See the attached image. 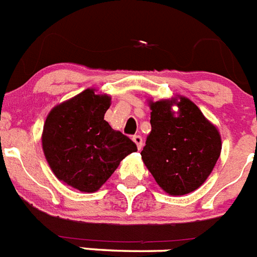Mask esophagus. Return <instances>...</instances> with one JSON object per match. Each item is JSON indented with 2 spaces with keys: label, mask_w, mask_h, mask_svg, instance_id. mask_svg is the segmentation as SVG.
I'll return each mask as SVG.
<instances>
[{
  "label": "esophagus",
  "mask_w": 257,
  "mask_h": 257,
  "mask_svg": "<svg viewBox=\"0 0 257 257\" xmlns=\"http://www.w3.org/2000/svg\"><path fill=\"white\" fill-rule=\"evenodd\" d=\"M133 141H135V144H136V145H137L139 150H141L142 145H144V142H142V137H141V136H140V135L133 136Z\"/></svg>",
  "instance_id": "esophagus-1"
}]
</instances>
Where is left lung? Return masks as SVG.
I'll use <instances>...</instances> for the list:
<instances>
[{"label": "left lung", "mask_w": 257, "mask_h": 257, "mask_svg": "<svg viewBox=\"0 0 257 257\" xmlns=\"http://www.w3.org/2000/svg\"><path fill=\"white\" fill-rule=\"evenodd\" d=\"M172 102L150 103L152 132L141 157L163 191L180 196L197 189L213 171L221 154V136L195 103L180 98L179 115Z\"/></svg>", "instance_id": "left-lung-1"}]
</instances>
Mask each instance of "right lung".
<instances>
[{"mask_svg":"<svg viewBox=\"0 0 257 257\" xmlns=\"http://www.w3.org/2000/svg\"><path fill=\"white\" fill-rule=\"evenodd\" d=\"M111 98L85 90L49 112L43 150L60 180L81 192L98 191L120 162L137 152L132 140L104 120Z\"/></svg>","mask_w":257,"mask_h":257,"instance_id":"add662e5","label":"right lung"}]
</instances>
